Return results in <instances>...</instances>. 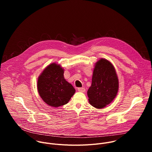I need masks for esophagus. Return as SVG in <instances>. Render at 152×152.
Returning a JSON list of instances; mask_svg holds the SVG:
<instances>
[{
  "instance_id": "34e87169",
  "label": "esophagus",
  "mask_w": 152,
  "mask_h": 152,
  "mask_svg": "<svg viewBox=\"0 0 152 152\" xmlns=\"http://www.w3.org/2000/svg\"><path fill=\"white\" fill-rule=\"evenodd\" d=\"M77 90H78V91H79V92H85V88H83V87H79V88H77Z\"/></svg>"
}]
</instances>
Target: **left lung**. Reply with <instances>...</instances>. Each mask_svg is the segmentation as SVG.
<instances>
[{"label":"left lung","mask_w":152,"mask_h":152,"mask_svg":"<svg viewBox=\"0 0 152 152\" xmlns=\"http://www.w3.org/2000/svg\"><path fill=\"white\" fill-rule=\"evenodd\" d=\"M118 79L113 65L102 58L95 64L92 83L87 94L90 103L100 109L109 104L116 97Z\"/></svg>","instance_id":"8db88e82"}]
</instances>
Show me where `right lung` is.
<instances>
[{
  "label": "right lung",
  "instance_id": "obj_1",
  "mask_svg": "<svg viewBox=\"0 0 152 152\" xmlns=\"http://www.w3.org/2000/svg\"><path fill=\"white\" fill-rule=\"evenodd\" d=\"M64 69L52 63L43 70L37 82L38 93L46 103L52 107L67 104L75 93V89L64 77Z\"/></svg>",
  "mask_w": 152,
  "mask_h": 152
}]
</instances>
